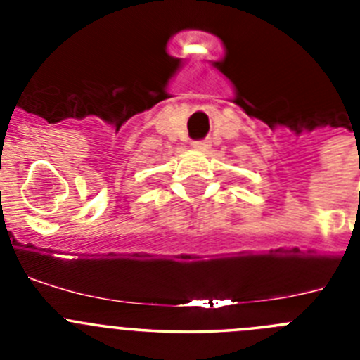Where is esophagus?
I'll return each instance as SVG.
<instances>
[{"mask_svg":"<svg viewBox=\"0 0 360 360\" xmlns=\"http://www.w3.org/2000/svg\"><path fill=\"white\" fill-rule=\"evenodd\" d=\"M193 148H195L196 151H207V149L211 148V144L205 141H198V142H193Z\"/></svg>","mask_w":360,"mask_h":360,"instance_id":"esophagus-1","label":"esophagus"}]
</instances>
